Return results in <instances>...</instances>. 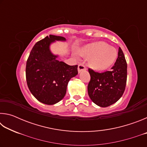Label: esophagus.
Wrapping results in <instances>:
<instances>
[{
	"instance_id": "34e87169",
	"label": "esophagus",
	"mask_w": 147,
	"mask_h": 147,
	"mask_svg": "<svg viewBox=\"0 0 147 147\" xmlns=\"http://www.w3.org/2000/svg\"><path fill=\"white\" fill-rule=\"evenodd\" d=\"M86 66L84 65V64L82 63H80L78 65V73H81V72H82L83 71H86Z\"/></svg>"
}]
</instances>
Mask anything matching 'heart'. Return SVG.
Returning a JSON list of instances; mask_svg holds the SVG:
<instances>
[{
	"mask_svg": "<svg viewBox=\"0 0 147 147\" xmlns=\"http://www.w3.org/2000/svg\"><path fill=\"white\" fill-rule=\"evenodd\" d=\"M85 58H90L89 65L97 71L106 70L115 63L117 51L104 42H96L88 45L80 51Z\"/></svg>",
	"mask_w": 147,
	"mask_h": 147,
	"instance_id": "obj_1",
	"label": "heart"
}]
</instances>
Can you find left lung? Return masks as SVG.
Instances as JSON below:
<instances>
[{
    "instance_id": "1",
    "label": "left lung",
    "mask_w": 147,
    "mask_h": 147,
    "mask_svg": "<svg viewBox=\"0 0 147 147\" xmlns=\"http://www.w3.org/2000/svg\"><path fill=\"white\" fill-rule=\"evenodd\" d=\"M88 71L91 76L88 94L94 104L104 108L120 99L125 90L127 79V63L120 47L117 58L110 71L100 73L91 69Z\"/></svg>"
}]
</instances>
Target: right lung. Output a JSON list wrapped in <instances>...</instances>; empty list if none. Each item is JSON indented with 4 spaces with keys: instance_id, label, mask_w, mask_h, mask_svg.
I'll list each match as a JSON object with an SVG mask.
<instances>
[{
    "instance_id": "add662e5",
    "label": "right lung",
    "mask_w": 147,
    "mask_h": 147,
    "mask_svg": "<svg viewBox=\"0 0 147 147\" xmlns=\"http://www.w3.org/2000/svg\"><path fill=\"white\" fill-rule=\"evenodd\" d=\"M63 37L50 35L35 44L26 61V82L31 93L41 102L53 105L63 98L71 78L78 74V65L58 60L50 50L55 41Z\"/></svg>"
}]
</instances>
